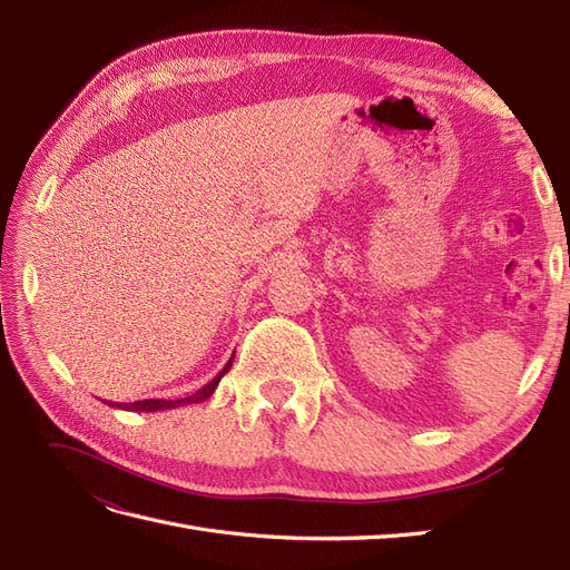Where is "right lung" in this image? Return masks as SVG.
Segmentation results:
<instances>
[{
  "label": "right lung",
  "mask_w": 570,
  "mask_h": 570,
  "mask_svg": "<svg viewBox=\"0 0 570 570\" xmlns=\"http://www.w3.org/2000/svg\"><path fill=\"white\" fill-rule=\"evenodd\" d=\"M233 356H235V354H233ZM233 356H230L228 364L223 366V371H220L216 377H212V381L206 383L202 390H197L195 394L185 396V400H142V402H130V404H118V402H107V404H109V406H116V409H124V411H166V409H176V406L199 404V402H204V400H209V396L214 394V390L218 387L220 377L230 371V366H233Z\"/></svg>",
  "instance_id": "1"
}]
</instances>
